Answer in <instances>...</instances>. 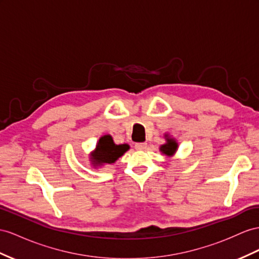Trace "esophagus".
I'll list each match as a JSON object with an SVG mask.
<instances>
[{"label": "esophagus", "mask_w": 259, "mask_h": 259, "mask_svg": "<svg viewBox=\"0 0 259 259\" xmlns=\"http://www.w3.org/2000/svg\"><path fill=\"white\" fill-rule=\"evenodd\" d=\"M145 148H147V143H136L135 144V149L138 151H143Z\"/></svg>", "instance_id": "34e87169"}]
</instances>
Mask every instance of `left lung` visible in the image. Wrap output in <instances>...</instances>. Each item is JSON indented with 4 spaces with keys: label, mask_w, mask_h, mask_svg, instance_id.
<instances>
[{
    "label": "left lung",
    "mask_w": 259,
    "mask_h": 259,
    "mask_svg": "<svg viewBox=\"0 0 259 259\" xmlns=\"http://www.w3.org/2000/svg\"><path fill=\"white\" fill-rule=\"evenodd\" d=\"M164 139L166 142L161 145L160 152L162 154L166 155L168 157L174 156L178 150V142L176 141L175 138H171L168 134L164 135Z\"/></svg>",
    "instance_id": "obj_1"
}]
</instances>
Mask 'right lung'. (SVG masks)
I'll list each match as a JSON object with an SVG mask.
<instances>
[{
    "label": "right lung",
    "instance_id": "obj_1",
    "mask_svg": "<svg viewBox=\"0 0 259 259\" xmlns=\"http://www.w3.org/2000/svg\"><path fill=\"white\" fill-rule=\"evenodd\" d=\"M129 149V144H116L110 135H105L99 138L95 149L91 152V166L93 168H99L106 164L115 163Z\"/></svg>",
    "mask_w": 259,
    "mask_h": 259
}]
</instances>
